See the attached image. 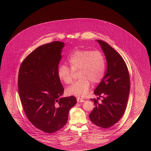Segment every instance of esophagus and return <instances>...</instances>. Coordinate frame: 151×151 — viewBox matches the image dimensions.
Instances as JSON below:
<instances>
[{"label":"esophagus","mask_w":151,"mask_h":151,"mask_svg":"<svg viewBox=\"0 0 151 151\" xmlns=\"http://www.w3.org/2000/svg\"><path fill=\"white\" fill-rule=\"evenodd\" d=\"M77 101H78V102H85V100H83L82 99H80V98H79V97H78Z\"/></svg>","instance_id":"1"}]
</instances>
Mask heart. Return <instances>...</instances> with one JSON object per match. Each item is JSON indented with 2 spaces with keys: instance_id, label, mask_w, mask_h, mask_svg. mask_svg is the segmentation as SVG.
Returning a JSON list of instances; mask_svg holds the SVG:
<instances>
[{
  "instance_id": "heart-1",
  "label": "heart",
  "mask_w": 151,
  "mask_h": 151,
  "mask_svg": "<svg viewBox=\"0 0 151 151\" xmlns=\"http://www.w3.org/2000/svg\"><path fill=\"white\" fill-rule=\"evenodd\" d=\"M66 65H60L58 69L59 80L66 84L72 81V73L78 71L76 81L66 89L69 96L84 97L89 92L91 83L96 84L103 78L105 70V59L103 54L98 50L80 49L74 51L67 58Z\"/></svg>"
}]
</instances>
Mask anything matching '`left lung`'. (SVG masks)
Here are the masks:
<instances>
[{
    "instance_id": "1",
    "label": "left lung",
    "mask_w": 151,
    "mask_h": 151,
    "mask_svg": "<svg viewBox=\"0 0 151 151\" xmlns=\"http://www.w3.org/2000/svg\"><path fill=\"white\" fill-rule=\"evenodd\" d=\"M96 41L106 57L107 70L94 91V94L103 100L100 104L98 99H91L95 107L89 114V119L97 126L107 129L119 121L126 110L130 89L129 72L118 52L106 42Z\"/></svg>"
}]
</instances>
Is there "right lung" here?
Listing matches in <instances>:
<instances>
[{
    "label": "right lung",
    "instance_id": "add662e5",
    "mask_svg": "<svg viewBox=\"0 0 151 151\" xmlns=\"http://www.w3.org/2000/svg\"><path fill=\"white\" fill-rule=\"evenodd\" d=\"M65 43L54 41L39 46L22 62L18 91L24 112L38 129L51 134L67 123L74 96L60 98L64 88L58 76Z\"/></svg>",
    "mask_w": 151,
    "mask_h": 151
}]
</instances>
